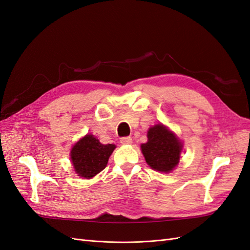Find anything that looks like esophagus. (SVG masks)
Here are the masks:
<instances>
[{"mask_svg": "<svg viewBox=\"0 0 250 250\" xmlns=\"http://www.w3.org/2000/svg\"><path fill=\"white\" fill-rule=\"evenodd\" d=\"M120 142H121V144H124V145H127V144H131L132 143V139L130 137H124V138H121Z\"/></svg>", "mask_w": 250, "mask_h": 250, "instance_id": "1", "label": "esophagus"}]
</instances>
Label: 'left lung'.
Returning a JSON list of instances; mask_svg holds the SVG:
<instances>
[{
  "label": "left lung",
  "instance_id": "obj_1",
  "mask_svg": "<svg viewBox=\"0 0 250 250\" xmlns=\"http://www.w3.org/2000/svg\"><path fill=\"white\" fill-rule=\"evenodd\" d=\"M147 137V143L141 146L146 163L156 171H172L179 163L181 143L162 124L151 127Z\"/></svg>",
  "mask_w": 250,
  "mask_h": 250
}]
</instances>
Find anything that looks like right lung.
Segmentation results:
<instances>
[{
	"mask_svg": "<svg viewBox=\"0 0 250 250\" xmlns=\"http://www.w3.org/2000/svg\"><path fill=\"white\" fill-rule=\"evenodd\" d=\"M116 148L112 144L103 145L92 134L81 139L71 151L74 169L78 176L92 178L106 167L108 158Z\"/></svg>",
	"mask_w": 250,
	"mask_h": 250,
	"instance_id": "obj_1",
	"label": "right lung"
}]
</instances>
